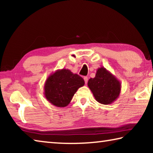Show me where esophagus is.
<instances>
[{
    "mask_svg": "<svg viewBox=\"0 0 153 153\" xmlns=\"http://www.w3.org/2000/svg\"><path fill=\"white\" fill-rule=\"evenodd\" d=\"M84 82H85V84H87L88 83V77H84Z\"/></svg>",
    "mask_w": 153,
    "mask_h": 153,
    "instance_id": "obj_1",
    "label": "esophagus"
}]
</instances>
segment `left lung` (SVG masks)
<instances>
[{
	"mask_svg": "<svg viewBox=\"0 0 153 153\" xmlns=\"http://www.w3.org/2000/svg\"><path fill=\"white\" fill-rule=\"evenodd\" d=\"M88 86L96 100L102 105H109L115 101L121 89L120 80L104 67L97 69L94 78L89 79Z\"/></svg>",
	"mask_w": 153,
	"mask_h": 153,
	"instance_id": "1",
	"label": "left lung"
}]
</instances>
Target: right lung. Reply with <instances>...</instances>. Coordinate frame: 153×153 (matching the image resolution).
I'll return each instance as SVG.
<instances>
[{
  "label": "right lung",
  "instance_id": "add662e5",
  "mask_svg": "<svg viewBox=\"0 0 153 153\" xmlns=\"http://www.w3.org/2000/svg\"><path fill=\"white\" fill-rule=\"evenodd\" d=\"M84 84L82 77L72 73L69 69H58L46 79L44 94L52 105L65 107L69 104L75 93Z\"/></svg>",
  "mask_w": 153,
  "mask_h": 153
}]
</instances>
